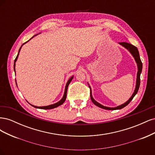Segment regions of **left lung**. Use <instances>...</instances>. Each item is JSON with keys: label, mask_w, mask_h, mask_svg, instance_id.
<instances>
[{"label": "left lung", "mask_w": 155, "mask_h": 155, "mask_svg": "<svg viewBox=\"0 0 155 155\" xmlns=\"http://www.w3.org/2000/svg\"><path fill=\"white\" fill-rule=\"evenodd\" d=\"M119 44L120 45H121L122 46H124V48H125L127 50H128L129 52L132 54V55L133 56V58L135 59V61L137 64V67H138V72H137V82H136V87L134 89V91L133 94V95L131 96V97L129 98L128 101H127L125 103H124V104L119 105L118 107H105L102 105L101 104H99V103L97 102L94 99L92 95V91H91V88L90 87V85H88L89 88H90L91 90V100L92 101V103L95 105L99 107L101 109H104L105 110H117V109H121L122 108L125 107V106L127 105L130 102V101L133 99V97H134V96L137 94L138 89L140 87V74H141L142 72V63L141 61V59H140V55H139V51L138 50V48L136 47V46L132 45L130 43H125V42H123V43H119Z\"/></svg>", "instance_id": "1"}]
</instances>
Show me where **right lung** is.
<instances>
[{
  "label": "right lung",
  "instance_id": "add662e5",
  "mask_svg": "<svg viewBox=\"0 0 155 155\" xmlns=\"http://www.w3.org/2000/svg\"><path fill=\"white\" fill-rule=\"evenodd\" d=\"M35 35H34V36H35ZM34 36H33L30 39H31L33 37H34ZM29 40V41H30ZM29 41H26V43H25L24 44H22V45H25V43H26L27 42H28ZM22 46H21V48H20V49H19V50H18V54H17V57H16V58H15V61H14V65H13V68H14V71L15 72V62L17 61V58H18V54H19V52H20V50H21V47H22ZM73 78H74V76H72L71 78H70L68 80V81H67V84H66V86H65V89H64V95H63V97H62V99L60 101H59L58 102H57V103H55V104H52V105H48V106H43V107H37V106H34V105H31V104H30L32 107H35V108H37V109H54V108H55V107H59V105H62L63 103L64 102V101H65V100H66V97H67V89H68V85H69V84H70V83L71 82V81L72 80V79H73ZM17 84V83H16Z\"/></svg>",
  "mask_w": 155,
  "mask_h": 155
}]
</instances>
